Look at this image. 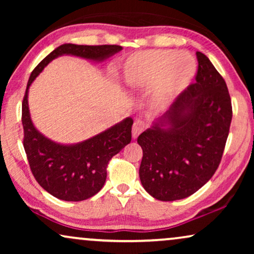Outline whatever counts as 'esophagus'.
<instances>
[{
	"mask_svg": "<svg viewBox=\"0 0 254 254\" xmlns=\"http://www.w3.org/2000/svg\"><path fill=\"white\" fill-rule=\"evenodd\" d=\"M144 129H145V124L143 121H140V120L135 121L133 125V128H131V135H133V138H136Z\"/></svg>",
	"mask_w": 254,
	"mask_h": 254,
	"instance_id": "1",
	"label": "esophagus"
}]
</instances>
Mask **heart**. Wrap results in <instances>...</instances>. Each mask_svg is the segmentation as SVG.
<instances>
[{
	"instance_id": "1",
	"label": "heart",
	"mask_w": 254,
	"mask_h": 254,
	"mask_svg": "<svg viewBox=\"0 0 254 254\" xmlns=\"http://www.w3.org/2000/svg\"><path fill=\"white\" fill-rule=\"evenodd\" d=\"M197 64L187 52L147 51L131 55L123 67L125 82L135 89L155 87V100L168 104L195 77Z\"/></svg>"
}]
</instances>
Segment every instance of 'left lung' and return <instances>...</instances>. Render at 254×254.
Listing matches in <instances>:
<instances>
[{
    "label": "left lung",
    "mask_w": 254,
    "mask_h": 254,
    "mask_svg": "<svg viewBox=\"0 0 254 254\" xmlns=\"http://www.w3.org/2000/svg\"><path fill=\"white\" fill-rule=\"evenodd\" d=\"M196 82L137 137L142 186L161 201L185 199L214 176L230 129L227 83L206 55L196 52Z\"/></svg>",
    "instance_id": "obj_1"
}]
</instances>
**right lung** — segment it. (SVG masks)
Listing matches in <instances>:
<instances>
[{"label":"right lung","instance_id":"add662e5","mask_svg":"<svg viewBox=\"0 0 254 254\" xmlns=\"http://www.w3.org/2000/svg\"><path fill=\"white\" fill-rule=\"evenodd\" d=\"M121 50L123 47L118 45L64 44L48 54L31 72L22 104L23 144L34 178L45 190L58 199L82 201L102 190L110 159L131 140L133 119L126 118L103 133L79 143H55L39 133L31 120L27 104L31 83L52 60L60 55H75L88 60L103 61Z\"/></svg>","mask_w":254,"mask_h":254}]
</instances>
